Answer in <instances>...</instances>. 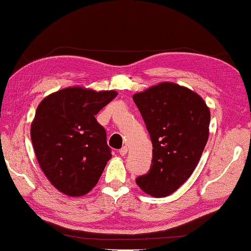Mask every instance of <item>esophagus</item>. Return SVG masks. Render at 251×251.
I'll list each match as a JSON object with an SVG mask.
<instances>
[{
    "instance_id": "esophagus-1",
    "label": "esophagus",
    "mask_w": 251,
    "mask_h": 251,
    "mask_svg": "<svg viewBox=\"0 0 251 251\" xmlns=\"http://www.w3.org/2000/svg\"><path fill=\"white\" fill-rule=\"evenodd\" d=\"M127 151H128V149H127V146H123L121 150H119V154L122 155V156H125V155L127 154Z\"/></svg>"
}]
</instances>
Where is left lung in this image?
<instances>
[{"label":"left lung","mask_w":251,"mask_h":251,"mask_svg":"<svg viewBox=\"0 0 251 251\" xmlns=\"http://www.w3.org/2000/svg\"><path fill=\"white\" fill-rule=\"evenodd\" d=\"M153 144L149 173L136 178L143 192L168 197L196 170L209 138L210 109L196 91L164 81L133 95Z\"/></svg>","instance_id":"1"}]
</instances>
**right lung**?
<instances>
[{"label":"right lung","mask_w":251,"mask_h":251,"mask_svg":"<svg viewBox=\"0 0 251 251\" xmlns=\"http://www.w3.org/2000/svg\"><path fill=\"white\" fill-rule=\"evenodd\" d=\"M115 90L67 87L48 95L31 123L35 157L59 192L82 197L97 184L111 158L106 130L95 118Z\"/></svg>","instance_id":"right-lung-1"}]
</instances>
